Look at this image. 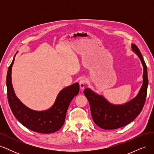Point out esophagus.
Returning <instances> with one entry per match:
<instances>
[{
  "instance_id": "obj_1",
  "label": "esophagus",
  "mask_w": 154,
  "mask_h": 154,
  "mask_svg": "<svg viewBox=\"0 0 154 154\" xmlns=\"http://www.w3.org/2000/svg\"><path fill=\"white\" fill-rule=\"evenodd\" d=\"M86 83H87V80L84 78H82L81 80H80V82H79V83H80V87L81 89H83V88H84Z\"/></svg>"
}]
</instances>
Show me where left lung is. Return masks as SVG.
<instances>
[{
  "mask_svg": "<svg viewBox=\"0 0 154 154\" xmlns=\"http://www.w3.org/2000/svg\"><path fill=\"white\" fill-rule=\"evenodd\" d=\"M131 47L140 59L143 67V85L136 97L125 104L114 105L90 88H86L83 92L89 102L93 121L103 129H116L131 123L140 114L145 103L148 85L147 67L137 46L132 44Z\"/></svg>",
  "mask_w": 154,
  "mask_h": 154,
  "instance_id": "left-lung-1",
  "label": "left lung"
}]
</instances>
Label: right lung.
<instances>
[{
  "instance_id": "obj_1",
  "label": "right lung",
  "mask_w": 154,
  "mask_h": 154,
  "mask_svg": "<svg viewBox=\"0 0 154 154\" xmlns=\"http://www.w3.org/2000/svg\"><path fill=\"white\" fill-rule=\"evenodd\" d=\"M15 55L8 68L6 77L8 99L13 115L22 125L34 132L51 134L58 131L65 122L70 103L78 94L80 90L78 83H74L60 91L54 105L48 110H32L23 104L14 92L11 82V69Z\"/></svg>"
}]
</instances>
